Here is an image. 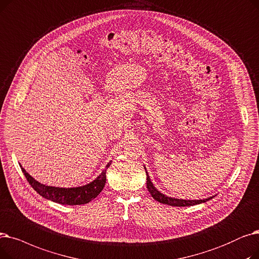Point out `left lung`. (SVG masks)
Returning a JSON list of instances; mask_svg holds the SVG:
<instances>
[{"label":"left lung","mask_w":259,"mask_h":259,"mask_svg":"<svg viewBox=\"0 0 259 259\" xmlns=\"http://www.w3.org/2000/svg\"><path fill=\"white\" fill-rule=\"evenodd\" d=\"M145 173H146V188H147V190H149V192L152 195L153 198L155 200H157L158 202H160V203L171 205V206H190V205H195V204H199V203L205 202L208 199H212V197H211V198L203 199V200H183V199L170 198V197H167V196L161 194L160 192H158L156 190V188L153 186V183L150 179L149 174H147L146 169H145Z\"/></svg>","instance_id":"left-lung-1"}]
</instances>
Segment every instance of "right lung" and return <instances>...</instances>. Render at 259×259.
Masks as SVG:
<instances>
[{"label": "right lung", "instance_id": "right-lung-1", "mask_svg": "<svg viewBox=\"0 0 259 259\" xmlns=\"http://www.w3.org/2000/svg\"><path fill=\"white\" fill-rule=\"evenodd\" d=\"M112 164L110 161L107 163L106 168ZM21 166V165H20ZM22 171L25 175L27 181L30 186L38 192L44 198L52 200L61 204H68V205H78L84 204L92 201L94 198L100 194L103 190L105 182H106V169H104L96 180L91 182L88 186H83L80 188H71V189H62V188H55V187H47L40 182L35 181L26 170L22 167Z\"/></svg>", "mask_w": 259, "mask_h": 259}]
</instances>
